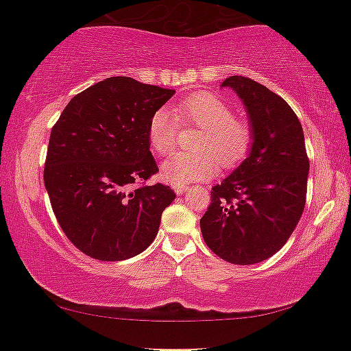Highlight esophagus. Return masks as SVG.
I'll use <instances>...</instances> for the list:
<instances>
[{"label": "esophagus", "mask_w": 351, "mask_h": 351, "mask_svg": "<svg viewBox=\"0 0 351 351\" xmlns=\"http://www.w3.org/2000/svg\"><path fill=\"white\" fill-rule=\"evenodd\" d=\"M173 189H175V192L178 195H181V194H184V192L187 191V186H173Z\"/></svg>", "instance_id": "obj_1"}]
</instances>
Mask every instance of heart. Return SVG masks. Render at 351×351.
<instances>
[{"instance_id": "obj_1", "label": "heart", "mask_w": 351, "mask_h": 351, "mask_svg": "<svg viewBox=\"0 0 351 351\" xmlns=\"http://www.w3.org/2000/svg\"><path fill=\"white\" fill-rule=\"evenodd\" d=\"M178 121L202 128V133L194 143L195 152H178L162 165L164 180L175 186L211 178L219 164L237 165L248 154L254 140L253 127L243 117L234 116L229 103L211 92H195L178 103L175 114L162 108L151 116L147 140L156 154L169 156L175 151Z\"/></svg>"}]
</instances>
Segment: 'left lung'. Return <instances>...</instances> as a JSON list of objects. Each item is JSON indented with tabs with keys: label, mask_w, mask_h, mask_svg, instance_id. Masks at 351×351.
I'll return each instance as SVG.
<instances>
[{
	"label": "left lung",
	"mask_w": 351,
	"mask_h": 351,
	"mask_svg": "<svg viewBox=\"0 0 351 351\" xmlns=\"http://www.w3.org/2000/svg\"><path fill=\"white\" fill-rule=\"evenodd\" d=\"M223 87L243 101L254 140L248 157L211 187L200 230L221 259L258 264L274 256L298 226L310 162L302 125L283 98L245 76L227 77Z\"/></svg>",
	"instance_id": "left-lung-1"
}]
</instances>
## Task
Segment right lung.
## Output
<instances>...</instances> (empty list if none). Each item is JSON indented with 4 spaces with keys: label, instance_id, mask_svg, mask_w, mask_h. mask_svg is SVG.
<instances>
[{
    "label": "right lung",
    "instance_id": "right-lung-1",
    "mask_svg": "<svg viewBox=\"0 0 351 351\" xmlns=\"http://www.w3.org/2000/svg\"><path fill=\"white\" fill-rule=\"evenodd\" d=\"M173 93L108 77L73 97L52 127L44 184L62 230L84 254L124 261L154 241L176 195L160 182L143 184L159 171L147 127Z\"/></svg>",
    "mask_w": 351,
    "mask_h": 351
}]
</instances>
